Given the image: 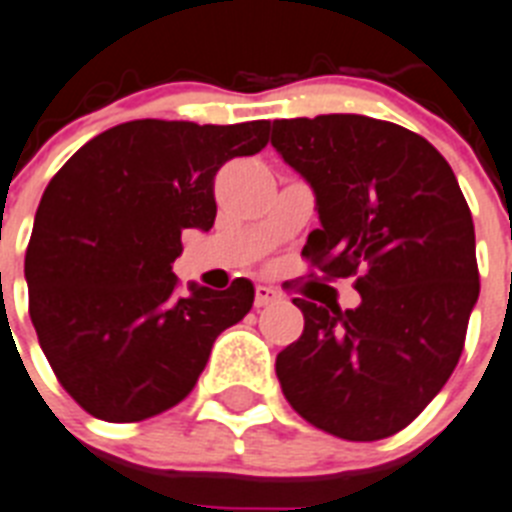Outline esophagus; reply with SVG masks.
Wrapping results in <instances>:
<instances>
[{
	"label": "esophagus",
	"instance_id": "34e87169",
	"mask_svg": "<svg viewBox=\"0 0 512 512\" xmlns=\"http://www.w3.org/2000/svg\"><path fill=\"white\" fill-rule=\"evenodd\" d=\"M281 299V294H278L276 289H270V286H257L255 289V307H268V304L278 302Z\"/></svg>",
	"mask_w": 512,
	"mask_h": 512
}]
</instances>
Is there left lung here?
<instances>
[{
	"instance_id": "1",
	"label": "left lung",
	"mask_w": 512,
	"mask_h": 512,
	"mask_svg": "<svg viewBox=\"0 0 512 512\" xmlns=\"http://www.w3.org/2000/svg\"><path fill=\"white\" fill-rule=\"evenodd\" d=\"M270 143L315 190L302 255L362 294L354 309L294 299L304 333L276 359L283 395L328 435H395L453 375L479 299L466 197L440 150L393 122L276 119Z\"/></svg>"
}]
</instances>
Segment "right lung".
I'll return each mask as SVG.
<instances>
[{
  "label": "right lung",
  "instance_id": "obj_1",
  "mask_svg": "<svg viewBox=\"0 0 512 512\" xmlns=\"http://www.w3.org/2000/svg\"><path fill=\"white\" fill-rule=\"evenodd\" d=\"M270 122L135 119L54 174L25 252L28 309L62 388L103 422H143L184 401L255 286L179 291L187 229L216 221L223 163L268 145Z\"/></svg>",
  "mask_w": 512,
  "mask_h": 512
}]
</instances>
